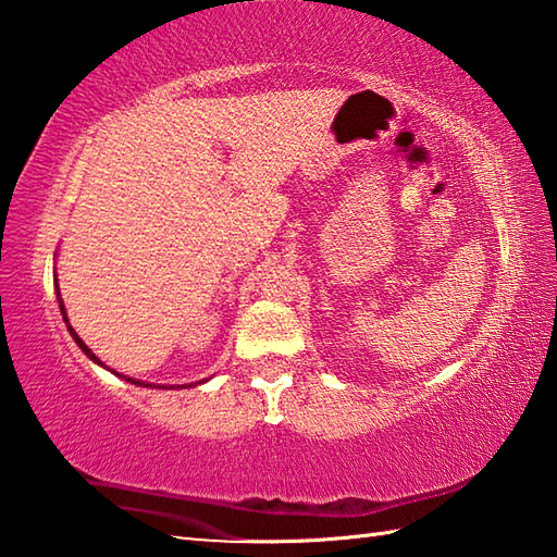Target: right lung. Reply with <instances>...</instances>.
I'll use <instances>...</instances> for the list:
<instances>
[{"label":"right lung","instance_id":"1","mask_svg":"<svg viewBox=\"0 0 557 557\" xmlns=\"http://www.w3.org/2000/svg\"><path fill=\"white\" fill-rule=\"evenodd\" d=\"M57 276V274H54ZM54 286H57V278H54ZM57 300H59V310H61V317H64V321H66V326H69V333H71V336H73V341H76L78 343V348L85 352V355H88L90 357V360L92 362H97V364H100V367H104L100 360H97V357H95V352L88 348V345H85L81 338H78V333L76 331H73L71 329V324H69V317H66V307H64V300H61V293H59V286H57ZM109 369V367H107ZM109 372H114V369H109ZM116 374V372H114ZM121 376V374H119ZM123 379H126V376H123ZM126 381H131V383H135V386H152V383H145V381H135V379H126ZM202 383V381H200ZM159 388H164V386H159ZM178 388H183V386H178Z\"/></svg>","mask_w":557,"mask_h":557}]
</instances>
